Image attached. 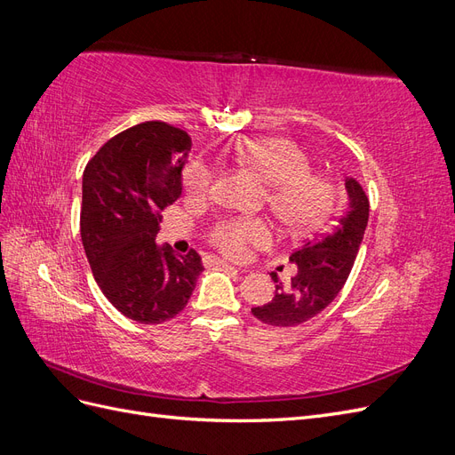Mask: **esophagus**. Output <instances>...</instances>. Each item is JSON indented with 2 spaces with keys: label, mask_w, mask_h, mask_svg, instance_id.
<instances>
[{
  "label": "esophagus",
  "mask_w": 455,
  "mask_h": 455,
  "mask_svg": "<svg viewBox=\"0 0 455 455\" xmlns=\"http://www.w3.org/2000/svg\"><path fill=\"white\" fill-rule=\"evenodd\" d=\"M216 264L222 266V267H228V269H235V267H233L231 264H228V261H224V259H216Z\"/></svg>",
  "instance_id": "34e87169"
}]
</instances>
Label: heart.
Returning a JSON list of instances; mask_svg holds the SVG:
<instances>
[{"label": "heart", "instance_id": "b5f03b06", "mask_svg": "<svg viewBox=\"0 0 455 455\" xmlns=\"http://www.w3.org/2000/svg\"><path fill=\"white\" fill-rule=\"evenodd\" d=\"M233 157L267 186L266 201L271 212L291 233L319 228L336 206V186L328 176L311 171V159L296 142L283 136L243 140ZM214 171L201 157L186 163L182 186L189 199L211 194ZM271 228L261 218H224L209 231V241L229 258L244 256L249 246L269 243Z\"/></svg>", "mask_w": 455, "mask_h": 455}]
</instances>
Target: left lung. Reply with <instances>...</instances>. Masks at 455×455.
<instances>
[{
	"mask_svg": "<svg viewBox=\"0 0 455 455\" xmlns=\"http://www.w3.org/2000/svg\"><path fill=\"white\" fill-rule=\"evenodd\" d=\"M347 209L338 224L319 239L306 243L291 254L296 266L291 283L275 281V296L264 306L252 307L258 321L271 326H298L319 315L346 284L368 224V197L355 178H346Z\"/></svg>",
	"mask_w": 455,
	"mask_h": 455,
	"instance_id": "8db88e82",
	"label": "left lung"
}]
</instances>
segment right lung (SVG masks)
<instances>
[{
	"label": "right lung",
	"mask_w": 455,
	"mask_h": 455,
	"mask_svg": "<svg viewBox=\"0 0 455 455\" xmlns=\"http://www.w3.org/2000/svg\"><path fill=\"white\" fill-rule=\"evenodd\" d=\"M191 139L163 121H146L108 140L87 163L81 241L94 281L117 311L142 324L180 313L194 292L201 256L156 243L161 211L182 196Z\"/></svg>",
	"instance_id": "1"
}]
</instances>
